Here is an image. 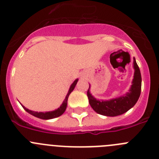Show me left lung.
<instances>
[{"instance_id": "obj_1", "label": "left lung", "mask_w": 159, "mask_h": 159, "mask_svg": "<svg viewBox=\"0 0 159 159\" xmlns=\"http://www.w3.org/2000/svg\"><path fill=\"white\" fill-rule=\"evenodd\" d=\"M133 68L135 71L131 88L129 93L122 96L111 99L110 100H96L90 93L89 85L87 92V96L89 104L96 113L104 116H118L127 112L136 104L140 96L142 79L140 68L136 63L135 58H133Z\"/></svg>"}]
</instances>
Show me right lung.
Segmentation results:
<instances>
[{"label": "right lung", "instance_id": "add662e5", "mask_svg": "<svg viewBox=\"0 0 159 159\" xmlns=\"http://www.w3.org/2000/svg\"><path fill=\"white\" fill-rule=\"evenodd\" d=\"M78 81V79H76L74 82H73V84H71L70 87V89L69 91H68L67 95L66 96L64 101L63 102L61 106L59 107L58 109L55 110V111H48V112H37V111H30V110L27 109V108H26L24 106H23V105H22V107H23V109H24L26 112H28V113L30 114V115H34V116L37 117V118H41V119L48 120V119H52V118H57V117H59L60 115H63V114L64 113V111H66V106H67V100H68V97H69V95L70 94L71 92H72L73 90H74V89L75 88V85L77 84Z\"/></svg>", "mask_w": 159, "mask_h": 159}]
</instances>
